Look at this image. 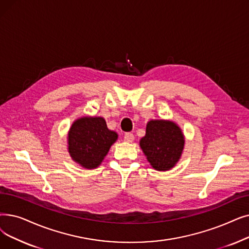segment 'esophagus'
Wrapping results in <instances>:
<instances>
[{
	"mask_svg": "<svg viewBox=\"0 0 249 249\" xmlns=\"http://www.w3.org/2000/svg\"><path fill=\"white\" fill-rule=\"evenodd\" d=\"M124 140L126 142H134V135L132 134V133H126L125 135H124Z\"/></svg>",
	"mask_w": 249,
	"mask_h": 249,
	"instance_id": "1",
	"label": "esophagus"
}]
</instances>
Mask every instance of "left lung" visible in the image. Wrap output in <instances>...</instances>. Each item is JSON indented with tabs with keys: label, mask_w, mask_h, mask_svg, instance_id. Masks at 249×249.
<instances>
[{
	"label": "left lung",
	"mask_w": 249,
	"mask_h": 249,
	"mask_svg": "<svg viewBox=\"0 0 249 249\" xmlns=\"http://www.w3.org/2000/svg\"><path fill=\"white\" fill-rule=\"evenodd\" d=\"M139 145L155 170L169 171L181 159L185 136L174 121L158 119L147 122L145 135L140 139Z\"/></svg>",
	"instance_id": "8db88e82"
}]
</instances>
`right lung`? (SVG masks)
<instances>
[{"label": "right lung", "instance_id": "add662e5", "mask_svg": "<svg viewBox=\"0 0 249 249\" xmlns=\"http://www.w3.org/2000/svg\"><path fill=\"white\" fill-rule=\"evenodd\" d=\"M117 139L118 133L107 128L103 117H81L72 123L68 131V153L82 168L95 169Z\"/></svg>", "mask_w": 249, "mask_h": 249}]
</instances>
